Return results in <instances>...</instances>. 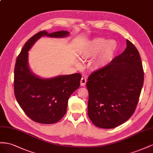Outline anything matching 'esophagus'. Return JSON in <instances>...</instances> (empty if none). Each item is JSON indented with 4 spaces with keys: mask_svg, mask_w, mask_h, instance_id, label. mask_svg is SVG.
I'll return each mask as SVG.
<instances>
[{
    "mask_svg": "<svg viewBox=\"0 0 153 153\" xmlns=\"http://www.w3.org/2000/svg\"><path fill=\"white\" fill-rule=\"evenodd\" d=\"M86 79L85 77H82L81 79V86H83L86 85Z\"/></svg>",
    "mask_w": 153,
    "mask_h": 153,
    "instance_id": "obj_1",
    "label": "esophagus"
}]
</instances>
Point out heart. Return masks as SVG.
Masks as SVG:
<instances>
[{"label":"heart","instance_id":"1","mask_svg":"<svg viewBox=\"0 0 153 153\" xmlns=\"http://www.w3.org/2000/svg\"><path fill=\"white\" fill-rule=\"evenodd\" d=\"M117 49L115 41L106 42L103 38H96L91 41L82 52V55L85 58H89L99 54L93 63L95 68L105 66L110 62Z\"/></svg>","mask_w":153,"mask_h":153}]
</instances>
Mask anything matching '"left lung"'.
<instances>
[{"label": "left lung", "instance_id": "left-lung-1", "mask_svg": "<svg viewBox=\"0 0 153 153\" xmlns=\"http://www.w3.org/2000/svg\"><path fill=\"white\" fill-rule=\"evenodd\" d=\"M126 44L123 53L91 73L86 82L88 115L100 128H114L124 123L137 106L144 74L137 49L128 40Z\"/></svg>", "mask_w": 153, "mask_h": 153}]
</instances>
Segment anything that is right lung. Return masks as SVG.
Segmentation results:
<instances>
[{
  "label": "right lung",
  "instance_id": "add662e5",
  "mask_svg": "<svg viewBox=\"0 0 153 153\" xmlns=\"http://www.w3.org/2000/svg\"><path fill=\"white\" fill-rule=\"evenodd\" d=\"M68 34L66 30L52 33L40 31L29 39L16 58L14 72L15 97L25 114L38 123L54 124L62 119L67 111L70 96L80 86L81 75L76 73L42 79L30 71L28 51L42 36L62 38Z\"/></svg>",
  "mask_w": 153,
  "mask_h": 153
}]
</instances>
